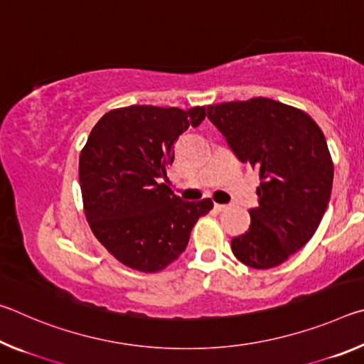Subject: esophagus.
<instances>
[{
    "label": "esophagus",
    "instance_id": "34e87169",
    "mask_svg": "<svg viewBox=\"0 0 364 364\" xmlns=\"http://www.w3.org/2000/svg\"><path fill=\"white\" fill-rule=\"evenodd\" d=\"M213 208H215V210H217V212H223V210H226L228 205H223V204H215V205H213Z\"/></svg>",
    "mask_w": 364,
    "mask_h": 364
}]
</instances>
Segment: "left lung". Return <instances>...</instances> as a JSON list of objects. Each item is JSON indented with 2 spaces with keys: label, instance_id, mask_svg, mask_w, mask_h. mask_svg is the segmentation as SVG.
Here are the masks:
<instances>
[{
  "label": "left lung",
  "instance_id": "obj_1",
  "mask_svg": "<svg viewBox=\"0 0 364 364\" xmlns=\"http://www.w3.org/2000/svg\"><path fill=\"white\" fill-rule=\"evenodd\" d=\"M207 117L230 149L260 176L249 230L232 237L239 262L278 267L310 241L328 208L334 168L319 127L301 110L252 97L213 104Z\"/></svg>",
  "mask_w": 364,
  "mask_h": 364
}]
</instances>
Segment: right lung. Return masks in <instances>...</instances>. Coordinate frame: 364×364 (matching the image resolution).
I'll use <instances>...</instances> for the list:
<instances>
[{"mask_svg": "<svg viewBox=\"0 0 364 364\" xmlns=\"http://www.w3.org/2000/svg\"><path fill=\"white\" fill-rule=\"evenodd\" d=\"M205 107L128 106L104 114L80 154L78 180L91 231L117 260L156 273L186 249L210 199L189 202L168 188L175 141Z\"/></svg>", "mask_w": 364, "mask_h": 364, "instance_id": "add662e5", "label": "right lung"}]
</instances>
